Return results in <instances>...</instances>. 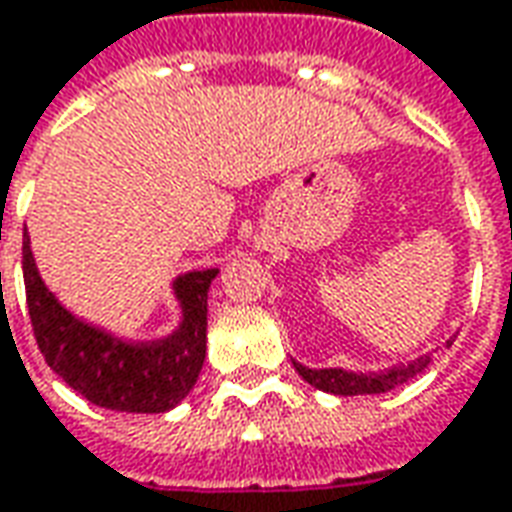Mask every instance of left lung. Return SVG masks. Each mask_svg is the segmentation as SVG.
<instances>
[{
    "label": "left lung",
    "instance_id": "obj_1",
    "mask_svg": "<svg viewBox=\"0 0 512 512\" xmlns=\"http://www.w3.org/2000/svg\"><path fill=\"white\" fill-rule=\"evenodd\" d=\"M448 346H451V341H448ZM428 363H431V355H423V358L403 363V366H392V369H383V372L363 375V372H346V369H310V366H301V363L293 360L296 372L310 386H315V389H321V392L327 394H341V397L392 392L397 386H403L406 380L420 375Z\"/></svg>",
    "mask_w": 512,
    "mask_h": 512
}]
</instances>
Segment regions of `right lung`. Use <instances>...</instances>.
<instances>
[{
	"label": "right lung",
	"mask_w": 512,
	"mask_h": 512,
	"mask_svg": "<svg viewBox=\"0 0 512 512\" xmlns=\"http://www.w3.org/2000/svg\"><path fill=\"white\" fill-rule=\"evenodd\" d=\"M24 290L33 335L47 366L89 403L129 414H163L194 389L205 363L208 287L219 267L191 270L174 279L183 321L157 341H123L75 318L41 281L30 250L22 248Z\"/></svg>",
	"instance_id": "1"
}]
</instances>
